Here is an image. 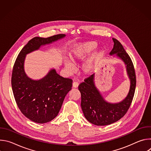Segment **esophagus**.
Instances as JSON below:
<instances>
[{"label":"esophagus","instance_id":"esophagus-1","mask_svg":"<svg viewBox=\"0 0 151 151\" xmlns=\"http://www.w3.org/2000/svg\"><path fill=\"white\" fill-rule=\"evenodd\" d=\"M72 85H73V88H77L78 87V85H79V83L78 82H75H75H73Z\"/></svg>","mask_w":151,"mask_h":151}]
</instances>
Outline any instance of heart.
<instances>
[{"label": "heart", "mask_w": 151, "mask_h": 151, "mask_svg": "<svg viewBox=\"0 0 151 151\" xmlns=\"http://www.w3.org/2000/svg\"><path fill=\"white\" fill-rule=\"evenodd\" d=\"M97 46L98 44L96 41H88L77 44L73 46L69 52L70 58L73 63L81 61L93 52ZM102 54L103 52L101 50L94 52L90 58L83 64L82 67V70L85 73L90 72L93 68L94 63L102 55ZM64 66L69 72H73L74 71V67L69 60L64 61Z\"/></svg>", "instance_id": "1"}]
</instances>
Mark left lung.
<instances>
[{
    "instance_id": "obj_1",
    "label": "left lung",
    "mask_w": 151,
    "mask_h": 151,
    "mask_svg": "<svg viewBox=\"0 0 151 151\" xmlns=\"http://www.w3.org/2000/svg\"><path fill=\"white\" fill-rule=\"evenodd\" d=\"M110 55L116 54L124 62L127 74L130 80V87L127 96L118 103L107 102L101 96L94 84V74L84 79L78 89L81 94V108L83 115L90 122L96 125H107L115 122L127 112L132 104L136 85L134 65L131 58L121 43L116 39Z\"/></svg>"
}]
</instances>
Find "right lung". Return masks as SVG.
<instances>
[{"label": "right lung", "instance_id": "add662e5", "mask_svg": "<svg viewBox=\"0 0 151 151\" xmlns=\"http://www.w3.org/2000/svg\"><path fill=\"white\" fill-rule=\"evenodd\" d=\"M65 36L59 34L47 38L33 37L21 50L15 61L11 78L14 96L20 111L33 122L44 124L57 116L64 98L72 89L73 81L60 76L55 69L40 80L29 78L24 69L26 55Z\"/></svg>", "mask_w": 151, "mask_h": 151}]
</instances>
